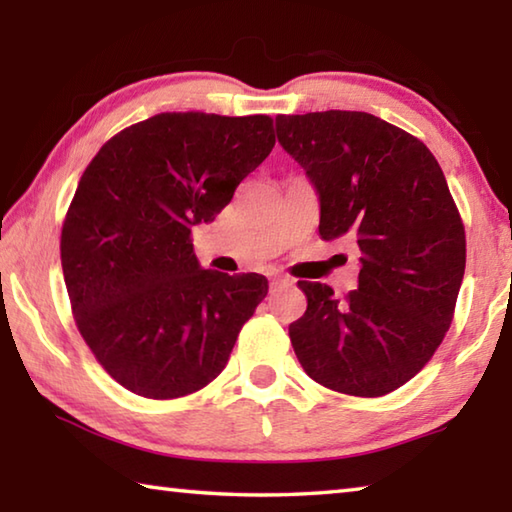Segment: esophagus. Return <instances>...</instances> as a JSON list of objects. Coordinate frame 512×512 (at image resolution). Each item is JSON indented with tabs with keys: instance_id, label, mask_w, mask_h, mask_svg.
<instances>
[{
	"instance_id": "1",
	"label": "esophagus",
	"mask_w": 512,
	"mask_h": 512,
	"mask_svg": "<svg viewBox=\"0 0 512 512\" xmlns=\"http://www.w3.org/2000/svg\"><path fill=\"white\" fill-rule=\"evenodd\" d=\"M289 280H287V277H282V275H273L271 277V287H277V284H287Z\"/></svg>"
}]
</instances>
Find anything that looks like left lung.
Returning a JSON list of instances; mask_svg holds the SVG:
<instances>
[{"instance_id": "left-lung-1", "label": "left lung", "mask_w": 512, "mask_h": 512, "mask_svg": "<svg viewBox=\"0 0 512 512\" xmlns=\"http://www.w3.org/2000/svg\"><path fill=\"white\" fill-rule=\"evenodd\" d=\"M275 121L318 192L320 237H352L361 250L359 289L345 298L298 282L307 311L289 325L296 357L336 393H393L443 343L463 282L465 228L443 169L418 137L368 112Z\"/></svg>"}]
</instances>
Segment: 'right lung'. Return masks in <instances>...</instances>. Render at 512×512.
I'll use <instances>...</instances> for the list:
<instances>
[{
	"mask_svg": "<svg viewBox=\"0 0 512 512\" xmlns=\"http://www.w3.org/2000/svg\"><path fill=\"white\" fill-rule=\"evenodd\" d=\"M273 146L268 115L160 112L110 137L85 167L60 264L83 341L126 391L173 400L221 375L268 282L205 271L192 228L232 201Z\"/></svg>",
	"mask_w": 512,
	"mask_h": 512,
	"instance_id": "add662e5",
	"label": "right lung"
}]
</instances>
